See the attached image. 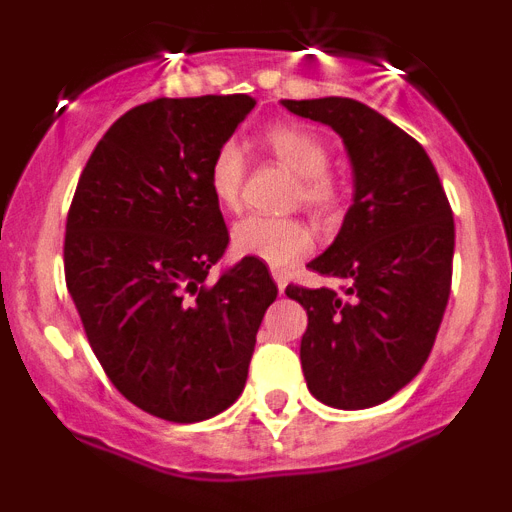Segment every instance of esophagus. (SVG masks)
<instances>
[{"label": "esophagus", "mask_w": 512, "mask_h": 512, "mask_svg": "<svg viewBox=\"0 0 512 512\" xmlns=\"http://www.w3.org/2000/svg\"><path fill=\"white\" fill-rule=\"evenodd\" d=\"M271 277L277 282L279 292H284V287H287V274H284V271H271Z\"/></svg>", "instance_id": "34e87169"}]
</instances>
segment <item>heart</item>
Instances as JSON below:
<instances>
[{
    "instance_id": "1",
    "label": "heart",
    "mask_w": 512,
    "mask_h": 512,
    "mask_svg": "<svg viewBox=\"0 0 512 512\" xmlns=\"http://www.w3.org/2000/svg\"><path fill=\"white\" fill-rule=\"evenodd\" d=\"M264 148L279 166L295 174L292 197L318 215L336 212L343 202L338 176L328 169V143L315 130L295 122H277L261 135ZM246 182V158L233 140L215 148L207 166V187L225 210H238ZM312 248V233L300 217L251 215L233 228V251L269 266H287Z\"/></svg>"
}]
</instances>
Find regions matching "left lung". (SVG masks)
Returning <instances> with one entry per match:
<instances>
[{
    "label": "left lung",
    "mask_w": 512,
    "mask_h": 512,
    "mask_svg": "<svg viewBox=\"0 0 512 512\" xmlns=\"http://www.w3.org/2000/svg\"><path fill=\"white\" fill-rule=\"evenodd\" d=\"M282 104L341 135L356 187L333 246L307 264L341 287L284 289L307 310L302 372L330 408H374L423 369L436 343L451 292L454 212L423 146L372 107L348 97Z\"/></svg>",
    "instance_id": "obj_1"
}]
</instances>
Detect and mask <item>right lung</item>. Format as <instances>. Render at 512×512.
Returning a JSON list of instances; mask_svg holds the SVG:
<instances>
[{
	"label": "right lung",
	"instance_id": "1",
	"mask_svg": "<svg viewBox=\"0 0 512 512\" xmlns=\"http://www.w3.org/2000/svg\"><path fill=\"white\" fill-rule=\"evenodd\" d=\"M253 104L207 94L128 110L89 156L66 217V287L94 356L122 397L171 423L238 400L277 300L248 256L207 282L228 246L207 166Z\"/></svg>",
	"mask_w": 512,
	"mask_h": 512
}]
</instances>
